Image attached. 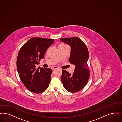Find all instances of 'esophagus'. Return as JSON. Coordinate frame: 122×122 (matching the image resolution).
Listing matches in <instances>:
<instances>
[{
    "label": "esophagus",
    "mask_w": 122,
    "mask_h": 122,
    "mask_svg": "<svg viewBox=\"0 0 122 122\" xmlns=\"http://www.w3.org/2000/svg\"><path fill=\"white\" fill-rule=\"evenodd\" d=\"M58 67H57V66H52L51 68V69L52 70H55V69H57V68H58Z\"/></svg>",
    "instance_id": "1"
}]
</instances>
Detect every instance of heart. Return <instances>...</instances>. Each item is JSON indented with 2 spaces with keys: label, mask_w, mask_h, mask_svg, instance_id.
<instances>
[{
  "label": "heart",
  "mask_w": 122,
  "mask_h": 122,
  "mask_svg": "<svg viewBox=\"0 0 122 122\" xmlns=\"http://www.w3.org/2000/svg\"><path fill=\"white\" fill-rule=\"evenodd\" d=\"M60 45H64V44H60Z\"/></svg>",
  "instance_id": "1"
}]
</instances>
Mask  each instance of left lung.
I'll use <instances>...</instances> for the list:
<instances>
[{
	"instance_id": "1",
	"label": "left lung",
	"mask_w": 122,
	"mask_h": 122,
	"mask_svg": "<svg viewBox=\"0 0 122 122\" xmlns=\"http://www.w3.org/2000/svg\"><path fill=\"white\" fill-rule=\"evenodd\" d=\"M60 40L70 46L69 61L76 66L72 74L66 70L62 71L61 81L64 88L68 91L77 92L86 86L90 77L87 63L89 56L88 50L84 42L77 37L63 38Z\"/></svg>"
}]
</instances>
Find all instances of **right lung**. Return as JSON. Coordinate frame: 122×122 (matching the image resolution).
Wrapping results in <instances>:
<instances>
[{
	"instance_id": "add662e5",
	"label": "right lung",
	"mask_w": 122,
	"mask_h": 122,
	"mask_svg": "<svg viewBox=\"0 0 122 122\" xmlns=\"http://www.w3.org/2000/svg\"><path fill=\"white\" fill-rule=\"evenodd\" d=\"M54 41V39L32 37L19 50L17 60L19 76L24 85L31 92L41 93L48 87L51 69L36 67Z\"/></svg>"
}]
</instances>
